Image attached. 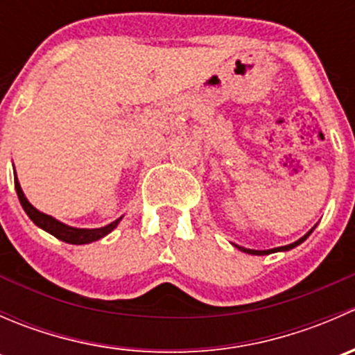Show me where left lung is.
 <instances>
[{
  "label": "left lung",
  "instance_id": "obj_1",
  "mask_svg": "<svg viewBox=\"0 0 355 355\" xmlns=\"http://www.w3.org/2000/svg\"><path fill=\"white\" fill-rule=\"evenodd\" d=\"M314 230V228H313ZM313 230H309L307 232L306 235H304L302 239H299V241L297 242H293V244H288V245H284V247H277V249H268V250H254V249H245V247H241V245H235L237 247V249H241L242 252H247V254H256V256H264V254H271V252H277V250H290V249H293V247H297L299 244H302L304 241H306L307 237H309L311 234H313Z\"/></svg>",
  "mask_w": 355,
  "mask_h": 355
}]
</instances>
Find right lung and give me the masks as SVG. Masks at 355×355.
<instances>
[{"label":"right lung","mask_w":355,"mask_h":355,"mask_svg":"<svg viewBox=\"0 0 355 355\" xmlns=\"http://www.w3.org/2000/svg\"><path fill=\"white\" fill-rule=\"evenodd\" d=\"M15 191H17V196H19L20 204H22L24 211L27 213V216L31 218V220L34 221V223L37 225L39 228L46 230L48 234L55 235L56 239L67 242V244L82 245V244H91V242L99 241V239H103L105 235H108L110 232L113 230V228H116V225L120 223V220H121V218H118V220H114L113 223L106 225V227H101V228H73V227H68V225L62 223V221H58V220H55V218L49 216V214H44V213H41V211L35 209V207L32 206V204L27 200V198L24 196L22 187H20L19 178H17V177H15Z\"/></svg>","instance_id":"add662e5"}]
</instances>
